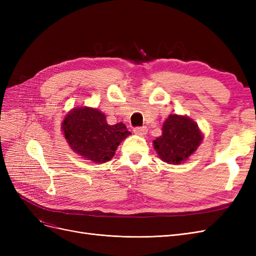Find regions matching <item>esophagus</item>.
I'll return each instance as SVG.
<instances>
[{
    "mask_svg": "<svg viewBox=\"0 0 256 256\" xmlns=\"http://www.w3.org/2000/svg\"><path fill=\"white\" fill-rule=\"evenodd\" d=\"M134 132L140 136H144L147 134V128L146 127H136L134 129Z\"/></svg>",
    "mask_w": 256,
    "mask_h": 256,
    "instance_id": "esophagus-1",
    "label": "esophagus"
}]
</instances>
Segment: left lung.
I'll list each match as a JSON object with an SVG mask.
<instances>
[{
  "mask_svg": "<svg viewBox=\"0 0 256 256\" xmlns=\"http://www.w3.org/2000/svg\"><path fill=\"white\" fill-rule=\"evenodd\" d=\"M203 134L198 124L188 116L171 114L164 122L162 134L152 142L160 159L170 164H180L194 152Z\"/></svg>",
  "mask_w": 256,
  "mask_h": 256,
  "instance_id": "1",
  "label": "left lung"
}]
</instances>
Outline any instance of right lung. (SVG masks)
<instances>
[{
  "label": "right lung",
  "instance_id": "right-lung-1",
  "mask_svg": "<svg viewBox=\"0 0 256 256\" xmlns=\"http://www.w3.org/2000/svg\"><path fill=\"white\" fill-rule=\"evenodd\" d=\"M62 129L72 150L95 164L111 160L120 143L130 134L122 122L109 125L102 112L88 106L72 109Z\"/></svg>",
  "mask_w": 256,
  "mask_h": 256
}]
</instances>
